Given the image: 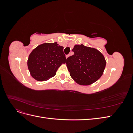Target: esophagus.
Listing matches in <instances>:
<instances>
[{
  "label": "esophagus",
  "mask_w": 133,
  "mask_h": 133,
  "mask_svg": "<svg viewBox=\"0 0 133 133\" xmlns=\"http://www.w3.org/2000/svg\"><path fill=\"white\" fill-rule=\"evenodd\" d=\"M70 55V54H68V55H66V58H68V57H69Z\"/></svg>",
  "instance_id": "34e87169"
}]
</instances>
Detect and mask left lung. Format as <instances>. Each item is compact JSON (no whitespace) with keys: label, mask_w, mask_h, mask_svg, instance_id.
I'll use <instances>...</instances> for the list:
<instances>
[{"label":"left lung","mask_w":133,"mask_h":133,"mask_svg":"<svg viewBox=\"0 0 133 133\" xmlns=\"http://www.w3.org/2000/svg\"><path fill=\"white\" fill-rule=\"evenodd\" d=\"M74 54L66 59V66L71 77L80 85H88L102 75L106 61L103 55L94 48L75 45Z\"/></svg>","instance_id":"left-lung-1"}]
</instances>
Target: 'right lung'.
I'll return each mask as SVG.
<instances>
[{
  "label": "right lung",
  "instance_id": "1",
  "mask_svg": "<svg viewBox=\"0 0 133 133\" xmlns=\"http://www.w3.org/2000/svg\"><path fill=\"white\" fill-rule=\"evenodd\" d=\"M63 47L57 43H44L34 49L29 56L28 66L31 75L38 81L53 77L66 57Z\"/></svg>",
  "mask_w": 133,
  "mask_h": 133
}]
</instances>
